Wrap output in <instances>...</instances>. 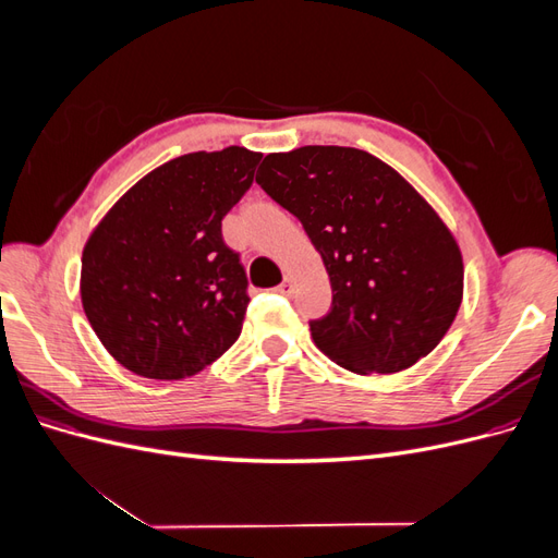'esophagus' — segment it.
Segmentation results:
<instances>
[{
  "instance_id": "esophagus-1",
  "label": "esophagus",
  "mask_w": 558,
  "mask_h": 558,
  "mask_svg": "<svg viewBox=\"0 0 558 558\" xmlns=\"http://www.w3.org/2000/svg\"><path fill=\"white\" fill-rule=\"evenodd\" d=\"M277 293H281V295H291V293H293V279H291V277H286V279L277 286Z\"/></svg>"
}]
</instances>
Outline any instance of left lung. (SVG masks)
<instances>
[{"label":"left lung","instance_id":"obj_1","mask_svg":"<svg viewBox=\"0 0 558 558\" xmlns=\"http://www.w3.org/2000/svg\"><path fill=\"white\" fill-rule=\"evenodd\" d=\"M260 189L300 218L332 289L314 344L356 375H391L440 344L463 300L459 242L391 165L351 146L267 154Z\"/></svg>","mask_w":558,"mask_h":558}]
</instances>
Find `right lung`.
Instances as JSON below:
<instances>
[{"mask_svg":"<svg viewBox=\"0 0 558 558\" xmlns=\"http://www.w3.org/2000/svg\"><path fill=\"white\" fill-rule=\"evenodd\" d=\"M263 154L195 150L156 167L95 226L81 256V302L95 335L130 373L185 379L238 342L248 305L223 216Z\"/></svg>","mask_w":558,"mask_h":558,"instance_id":"1","label":"right lung"}]
</instances>
